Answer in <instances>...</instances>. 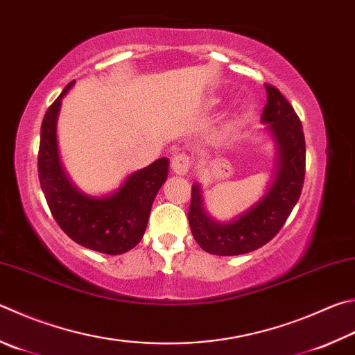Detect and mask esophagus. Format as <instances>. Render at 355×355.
<instances>
[{"mask_svg": "<svg viewBox=\"0 0 355 355\" xmlns=\"http://www.w3.org/2000/svg\"><path fill=\"white\" fill-rule=\"evenodd\" d=\"M192 164L191 158L186 155V153H178V155L173 157L172 159V171L177 173V175H186Z\"/></svg>", "mask_w": 355, "mask_h": 355, "instance_id": "1", "label": "esophagus"}]
</instances>
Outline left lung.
<instances>
[{
    "label": "left lung",
    "mask_w": 355,
    "mask_h": 355,
    "mask_svg": "<svg viewBox=\"0 0 355 355\" xmlns=\"http://www.w3.org/2000/svg\"><path fill=\"white\" fill-rule=\"evenodd\" d=\"M267 104L261 121L278 146L272 184L259 202L230 222H217L206 214L202 189L192 184L189 227L196 242L217 256H236L261 248L284 227L300 200L306 173V141L301 121L290 102L273 85L266 83Z\"/></svg>",
    "instance_id": "left-lung-1"
}]
</instances>
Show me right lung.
Wrapping results in <instances>:
<instances>
[{
  "label": "right lung",
  "instance_id": "right-lung-1",
  "mask_svg": "<svg viewBox=\"0 0 355 355\" xmlns=\"http://www.w3.org/2000/svg\"><path fill=\"white\" fill-rule=\"evenodd\" d=\"M68 83L44 114L38 147V178L51 214L68 237L82 247L105 254H122L143 239L152 203L166 182L169 159L159 158L128 175L107 197L85 196L69 182L57 149V116Z\"/></svg>",
  "mask_w": 355,
  "mask_h": 355
}]
</instances>
